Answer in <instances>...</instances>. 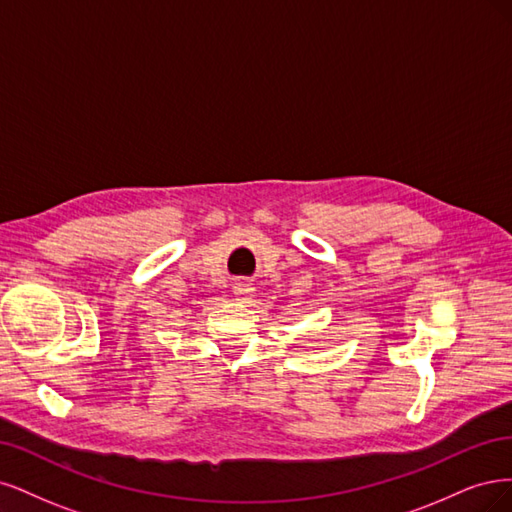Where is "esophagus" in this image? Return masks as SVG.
I'll list each match as a JSON object with an SVG mask.
<instances>
[{"instance_id": "esophagus-1", "label": "esophagus", "mask_w": 512, "mask_h": 512, "mask_svg": "<svg viewBox=\"0 0 512 512\" xmlns=\"http://www.w3.org/2000/svg\"><path fill=\"white\" fill-rule=\"evenodd\" d=\"M234 295H236V300H240V302L251 300V295H253V287H251L249 283H238V285L234 287Z\"/></svg>"}]
</instances>
